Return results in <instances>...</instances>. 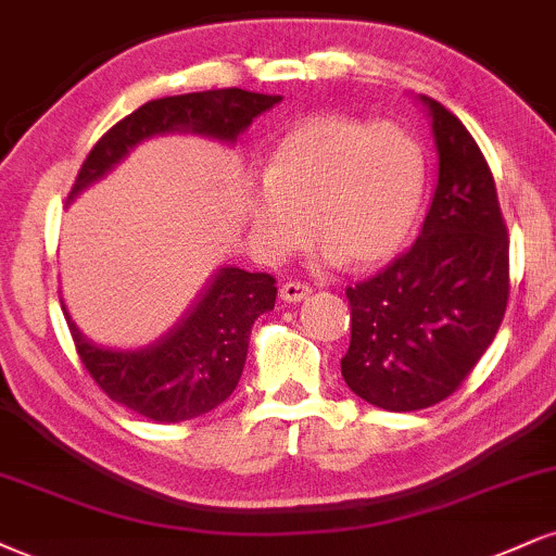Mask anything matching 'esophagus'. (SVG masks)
Listing matches in <instances>:
<instances>
[{"label": "esophagus", "instance_id": "esophagus-1", "mask_svg": "<svg viewBox=\"0 0 556 556\" xmlns=\"http://www.w3.org/2000/svg\"><path fill=\"white\" fill-rule=\"evenodd\" d=\"M307 295H311V287L303 282H285L279 287V298L287 300V303H300Z\"/></svg>", "mask_w": 556, "mask_h": 556}]
</instances>
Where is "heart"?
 <instances>
[{"label":"heart","mask_w":556,"mask_h":556,"mask_svg":"<svg viewBox=\"0 0 556 556\" xmlns=\"http://www.w3.org/2000/svg\"><path fill=\"white\" fill-rule=\"evenodd\" d=\"M422 191V152L401 126L313 116L266 157L264 189L249 202L253 238L277 261L313 232L329 261L370 269L404 245Z\"/></svg>","instance_id":"1"}]
</instances>
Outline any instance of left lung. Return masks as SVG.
<instances>
[{
  "label": "left lung",
  "mask_w": 556,
  "mask_h": 556,
  "mask_svg": "<svg viewBox=\"0 0 556 556\" xmlns=\"http://www.w3.org/2000/svg\"><path fill=\"white\" fill-rule=\"evenodd\" d=\"M440 168L422 232L370 279L346 287V386L367 404L417 412L456 393L503 324L510 240L479 144L425 98Z\"/></svg>",
  "instance_id": "1"
}]
</instances>
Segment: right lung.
<instances>
[{"label": "right lung", "mask_w": 556, "mask_h": 556, "mask_svg": "<svg viewBox=\"0 0 556 556\" xmlns=\"http://www.w3.org/2000/svg\"><path fill=\"white\" fill-rule=\"evenodd\" d=\"M279 96L225 87L157 98L111 126L77 170L70 199L109 173L134 144L165 131H193L236 142ZM277 279L266 271L227 266L214 277L197 307L157 344L116 352L87 342L66 316L85 370L111 401L152 422H184L212 412L236 391L249 352L251 326L277 300Z\"/></svg>", "instance_id": "1"}]
</instances>
